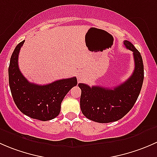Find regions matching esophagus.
I'll list each match as a JSON object with an SVG mask.
<instances>
[{
    "label": "esophagus",
    "instance_id": "obj_1",
    "mask_svg": "<svg viewBox=\"0 0 157 157\" xmlns=\"http://www.w3.org/2000/svg\"><path fill=\"white\" fill-rule=\"evenodd\" d=\"M77 78H78V80H82V78H83V74H82L81 73L78 74V75H77Z\"/></svg>",
    "mask_w": 157,
    "mask_h": 157
}]
</instances>
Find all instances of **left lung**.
Masks as SVG:
<instances>
[{"instance_id": "obj_1", "label": "left lung", "mask_w": 157, "mask_h": 157, "mask_svg": "<svg viewBox=\"0 0 157 157\" xmlns=\"http://www.w3.org/2000/svg\"><path fill=\"white\" fill-rule=\"evenodd\" d=\"M124 45L133 52L134 60V72L124 83L112 89L78 84L81 90L80 109L88 119L99 123L118 121L132 109L138 98L144 81L143 60L132 43L124 40Z\"/></svg>"}]
</instances>
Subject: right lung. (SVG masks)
Masks as SVG:
<instances>
[{
    "label": "right lung",
    "instance_id": "add662e5",
    "mask_svg": "<svg viewBox=\"0 0 157 157\" xmlns=\"http://www.w3.org/2000/svg\"><path fill=\"white\" fill-rule=\"evenodd\" d=\"M25 41L17 45L8 68L9 85L17 108L24 115L40 121H49L58 116L61 104L71 88L77 84L76 77L62 79L46 85L30 83L19 69L18 56Z\"/></svg>",
    "mask_w": 157,
    "mask_h": 157
}]
</instances>
